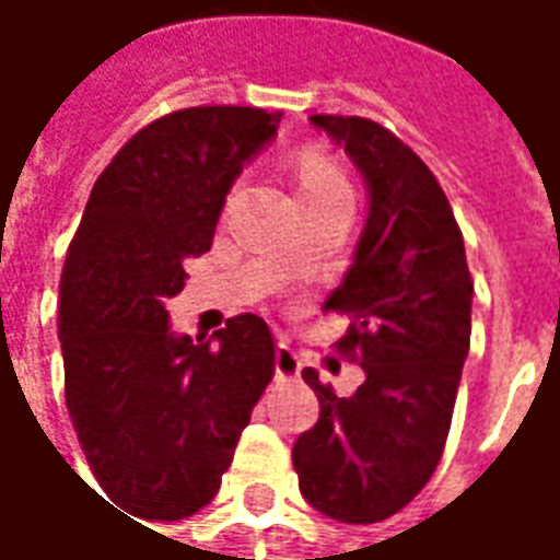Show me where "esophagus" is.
Masks as SVG:
<instances>
[{"instance_id":"obj_1","label":"esophagus","mask_w":560,"mask_h":560,"mask_svg":"<svg viewBox=\"0 0 560 560\" xmlns=\"http://www.w3.org/2000/svg\"><path fill=\"white\" fill-rule=\"evenodd\" d=\"M300 369H303V363H300L296 351H293V348H288L284 341H281V345H276V375L296 377L300 375Z\"/></svg>"}]
</instances>
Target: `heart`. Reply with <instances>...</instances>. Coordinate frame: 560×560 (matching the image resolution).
Masks as SVG:
<instances>
[{"instance_id": "1", "label": "heart", "mask_w": 560, "mask_h": 560, "mask_svg": "<svg viewBox=\"0 0 560 560\" xmlns=\"http://www.w3.org/2000/svg\"><path fill=\"white\" fill-rule=\"evenodd\" d=\"M296 188L300 197H315V195H348V183H345V173L339 171V164L324 155V152H305L296 167Z\"/></svg>"}]
</instances>
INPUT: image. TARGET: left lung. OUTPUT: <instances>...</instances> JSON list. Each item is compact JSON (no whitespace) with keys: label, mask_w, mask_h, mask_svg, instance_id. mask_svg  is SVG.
<instances>
[{"label":"left lung","mask_w":560,"mask_h":560,"mask_svg":"<svg viewBox=\"0 0 560 560\" xmlns=\"http://www.w3.org/2000/svg\"><path fill=\"white\" fill-rule=\"evenodd\" d=\"M369 191L360 243L324 308L351 317L339 351L363 365L353 396L315 369L320 417L296 438L300 492L324 516L372 525L411 504L441 462L470 345L465 243L444 188L417 152L363 116H312Z\"/></svg>","instance_id":"left-lung-1"}]
</instances>
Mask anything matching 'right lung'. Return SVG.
Masks as SVG:
<instances>
[{"instance_id":"1","label":"right lung","mask_w":560,"mask_h":560,"mask_svg":"<svg viewBox=\"0 0 560 560\" xmlns=\"http://www.w3.org/2000/svg\"><path fill=\"white\" fill-rule=\"evenodd\" d=\"M279 119L257 107L176 110L92 185L59 281V341L68 413L119 513L176 522L207 506L272 377L264 317L236 315L191 341L164 303L185 288V257L209 252L228 191Z\"/></svg>"}]
</instances>
